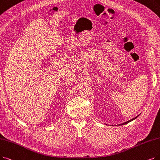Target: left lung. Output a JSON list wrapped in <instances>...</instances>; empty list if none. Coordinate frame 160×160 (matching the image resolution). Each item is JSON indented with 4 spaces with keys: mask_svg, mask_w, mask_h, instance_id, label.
Returning <instances> with one entry per match:
<instances>
[{
    "mask_svg": "<svg viewBox=\"0 0 160 160\" xmlns=\"http://www.w3.org/2000/svg\"><path fill=\"white\" fill-rule=\"evenodd\" d=\"M137 118V117H135V118H133V119H131V120H129V121H127V122H125V123H122L121 125H125V124H127V123H128L129 122H130V121H132V120H134L135 119H136Z\"/></svg>",
    "mask_w": 160,
    "mask_h": 160,
    "instance_id": "obj_1",
    "label": "left lung"
}]
</instances>
